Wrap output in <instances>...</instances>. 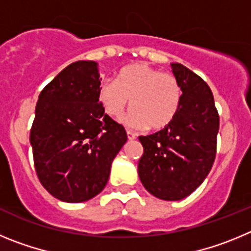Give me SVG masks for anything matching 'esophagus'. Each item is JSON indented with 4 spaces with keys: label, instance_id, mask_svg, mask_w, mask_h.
<instances>
[{
    "label": "esophagus",
    "instance_id": "34e87169",
    "mask_svg": "<svg viewBox=\"0 0 251 251\" xmlns=\"http://www.w3.org/2000/svg\"><path fill=\"white\" fill-rule=\"evenodd\" d=\"M127 137H128V139H129V141H133V139H136L137 134H136V133L130 132V130H127Z\"/></svg>",
    "mask_w": 251,
    "mask_h": 251
}]
</instances>
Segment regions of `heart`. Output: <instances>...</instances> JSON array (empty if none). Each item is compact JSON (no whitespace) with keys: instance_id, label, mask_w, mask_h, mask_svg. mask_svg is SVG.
Instances as JSON below:
<instances>
[{"instance_id":"heart-1","label":"heart","mask_w":251,"mask_h":251,"mask_svg":"<svg viewBox=\"0 0 251 251\" xmlns=\"http://www.w3.org/2000/svg\"><path fill=\"white\" fill-rule=\"evenodd\" d=\"M124 123L132 128L162 129L177 115L182 100V88L171 73H162L147 64H133L122 69L117 79L99 88V101L113 119H121L127 106Z\"/></svg>"}]
</instances>
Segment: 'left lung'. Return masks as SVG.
Wrapping results in <instances>:
<instances>
[{
	"instance_id": "obj_1",
	"label": "left lung",
	"mask_w": 251,
	"mask_h": 251,
	"mask_svg": "<svg viewBox=\"0 0 251 251\" xmlns=\"http://www.w3.org/2000/svg\"><path fill=\"white\" fill-rule=\"evenodd\" d=\"M182 88L177 115L167 127L141 136L138 175L145 188L161 200H182L208 175L216 157L219 113L210 86L182 64H172Z\"/></svg>"
}]
</instances>
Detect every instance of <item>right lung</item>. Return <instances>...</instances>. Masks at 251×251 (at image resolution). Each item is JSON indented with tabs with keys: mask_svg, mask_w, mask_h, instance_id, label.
Segmentation results:
<instances>
[{
	"mask_svg": "<svg viewBox=\"0 0 251 251\" xmlns=\"http://www.w3.org/2000/svg\"><path fill=\"white\" fill-rule=\"evenodd\" d=\"M98 64L75 61L41 90L30 132L35 170L49 194L84 202L103 191L127 142L99 101Z\"/></svg>",
	"mask_w": 251,
	"mask_h": 251,
	"instance_id": "1",
	"label": "right lung"
}]
</instances>
